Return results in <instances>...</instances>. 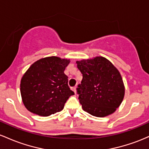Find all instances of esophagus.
Instances as JSON below:
<instances>
[{
	"instance_id": "34e87169",
	"label": "esophagus",
	"mask_w": 149,
	"mask_h": 149,
	"mask_svg": "<svg viewBox=\"0 0 149 149\" xmlns=\"http://www.w3.org/2000/svg\"><path fill=\"white\" fill-rule=\"evenodd\" d=\"M72 91H74V92L75 94H76V93H77V91H76V87H75V86H74V87H72Z\"/></svg>"
}]
</instances>
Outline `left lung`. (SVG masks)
Segmentation results:
<instances>
[{
	"label": "left lung",
	"instance_id": "left-lung-1",
	"mask_svg": "<svg viewBox=\"0 0 149 149\" xmlns=\"http://www.w3.org/2000/svg\"><path fill=\"white\" fill-rule=\"evenodd\" d=\"M76 63L83 77L77 88L82 109L98 118L114 113L125 96V85L118 70L102 56Z\"/></svg>",
	"mask_w": 149,
	"mask_h": 149
}]
</instances>
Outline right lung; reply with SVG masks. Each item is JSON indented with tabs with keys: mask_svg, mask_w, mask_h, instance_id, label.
Masks as SVG:
<instances>
[{
	"mask_svg": "<svg viewBox=\"0 0 149 149\" xmlns=\"http://www.w3.org/2000/svg\"><path fill=\"white\" fill-rule=\"evenodd\" d=\"M70 60L51 56L33 63L22 76L20 93L25 108L41 116H49L63 109L74 93L68 86L64 71Z\"/></svg>",
	"mask_w": 149,
	"mask_h": 149,
	"instance_id": "right-lung-1",
	"label": "right lung"
}]
</instances>
